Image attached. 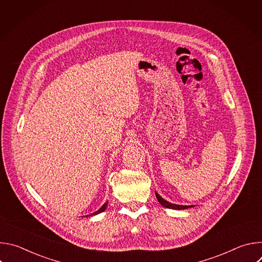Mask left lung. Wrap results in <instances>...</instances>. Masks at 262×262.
Segmentation results:
<instances>
[{
    "mask_svg": "<svg viewBox=\"0 0 262 262\" xmlns=\"http://www.w3.org/2000/svg\"><path fill=\"white\" fill-rule=\"evenodd\" d=\"M156 196H157V198H158V200H159V202L163 205V206H165V207H167V208H172V209H186V208H190V207H193V205H178V204H173V203H170V202H168V201H166L165 199H163L157 192H156Z\"/></svg>",
    "mask_w": 262,
    "mask_h": 262,
    "instance_id": "obj_1",
    "label": "left lung"
}]
</instances>
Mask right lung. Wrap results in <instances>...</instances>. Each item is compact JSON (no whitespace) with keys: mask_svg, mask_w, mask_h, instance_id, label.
<instances>
[{"mask_svg":"<svg viewBox=\"0 0 262 262\" xmlns=\"http://www.w3.org/2000/svg\"><path fill=\"white\" fill-rule=\"evenodd\" d=\"M106 206H107V202H105L97 211H95V212H93V213H91V214H88V215H94V214H98V213H100V212H102V211H104L105 210V208H106ZM87 216V215H86Z\"/></svg>","mask_w":262,"mask_h":262,"instance_id":"add662e5","label":"right lung"}]
</instances>
